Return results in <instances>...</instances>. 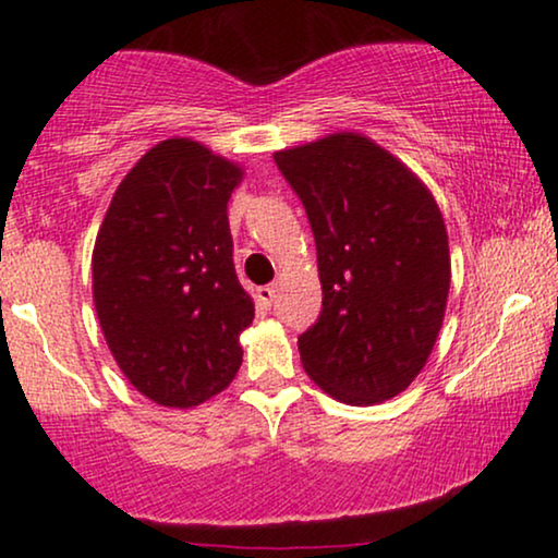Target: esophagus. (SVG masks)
Returning <instances> with one entry per match:
<instances>
[{"label":"esophagus","instance_id":"34e87169","mask_svg":"<svg viewBox=\"0 0 558 558\" xmlns=\"http://www.w3.org/2000/svg\"><path fill=\"white\" fill-rule=\"evenodd\" d=\"M256 296H258V302H262V307H271L274 300H277V287H274V284L258 287Z\"/></svg>","mask_w":558,"mask_h":558}]
</instances>
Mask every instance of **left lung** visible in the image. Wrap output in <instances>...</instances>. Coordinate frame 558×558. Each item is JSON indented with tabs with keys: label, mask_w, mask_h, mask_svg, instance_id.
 <instances>
[{
	"label": "left lung",
	"mask_w": 558,
	"mask_h": 558,
	"mask_svg": "<svg viewBox=\"0 0 558 558\" xmlns=\"http://www.w3.org/2000/svg\"><path fill=\"white\" fill-rule=\"evenodd\" d=\"M307 213L323 312L300 335L307 376L332 399L368 407L424 368L449 294V246L424 182L361 134L274 155Z\"/></svg>",
	"instance_id": "8db88e82"
}]
</instances>
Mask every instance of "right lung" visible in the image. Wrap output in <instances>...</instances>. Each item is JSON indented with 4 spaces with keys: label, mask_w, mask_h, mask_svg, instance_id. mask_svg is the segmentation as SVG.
<instances>
[{
    "label": "right lung",
    "mask_w": 558,
    "mask_h": 558,
    "mask_svg": "<svg viewBox=\"0 0 558 558\" xmlns=\"http://www.w3.org/2000/svg\"><path fill=\"white\" fill-rule=\"evenodd\" d=\"M243 172L193 140L151 147L121 180L94 248L104 338L136 391L190 409L241 368L254 302L233 266L228 197Z\"/></svg>",
    "instance_id": "right-lung-1"
}]
</instances>
